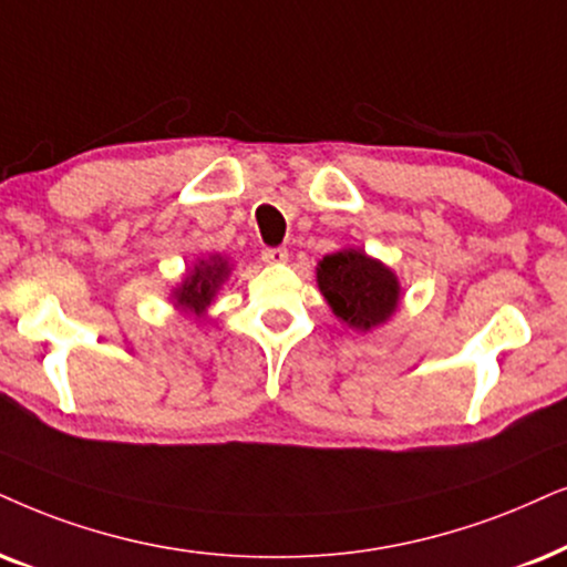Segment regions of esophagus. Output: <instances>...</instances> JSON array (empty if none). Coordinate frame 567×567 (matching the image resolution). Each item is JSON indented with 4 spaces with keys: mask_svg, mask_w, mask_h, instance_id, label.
I'll list each match as a JSON object with an SVG mask.
<instances>
[{
    "mask_svg": "<svg viewBox=\"0 0 567 567\" xmlns=\"http://www.w3.org/2000/svg\"><path fill=\"white\" fill-rule=\"evenodd\" d=\"M261 259L267 264H285L290 259V254H288V248H267L261 254Z\"/></svg>",
    "mask_w": 567,
    "mask_h": 567,
    "instance_id": "obj_1",
    "label": "esophagus"
}]
</instances>
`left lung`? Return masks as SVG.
Masks as SVG:
<instances>
[{"mask_svg":"<svg viewBox=\"0 0 567 567\" xmlns=\"http://www.w3.org/2000/svg\"><path fill=\"white\" fill-rule=\"evenodd\" d=\"M317 285L342 324L371 332L395 317L403 288L395 271L361 248H340L317 264Z\"/></svg>","mask_w":567,"mask_h":567,"instance_id":"left-lung-1","label":"left lung"}]
</instances>
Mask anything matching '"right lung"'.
<instances>
[{"label": "right lung", "mask_w": 567, "mask_h": 567, "mask_svg": "<svg viewBox=\"0 0 567 567\" xmlns=\"http://www.w3.org/2000/svg\"><path fill=\"white\" fill-rule=\"evenodd\" d=\"M233 264L227 256L214 254L209 259H198L193 267L185 269V275L175 288L169 290V303L185 317L204 319L209 306L217 300L221 285L230 277Z\"/></svg>", "instance_id": "add662e5"}]
</instances>
